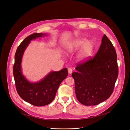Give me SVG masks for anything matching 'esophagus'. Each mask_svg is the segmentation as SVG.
<instances>
[{"instance_id": "obj_1", "label": "esophagus", "mask_w": 130, "mask_h": 130, "mask_svg": "<svg viewBox=\"0 0 130 130\" xmlns=\"http://www.w3.org/2000/svg\"><path fill=\"white\" fill-rule=\"evenodd\" d=\"M68 73L69 74H71L72 72V69L71 68H69L68 69Z\"/></svg>"}]
</instances>
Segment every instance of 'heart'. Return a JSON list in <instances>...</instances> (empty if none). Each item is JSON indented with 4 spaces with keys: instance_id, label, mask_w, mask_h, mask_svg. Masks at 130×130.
<instances>
[{
    "instance_id": "obj_1",
    "label": "heart",
    "mask_w": 130,
    "mask_h": 130,
    "mask_svg": "<svg viewBox=\"0 0 130 130\" xmlns=\"http://www.w3.org/2000/svg\"><path fill=\"white\" fill-rule=\"evenodd\" d=\"M66 48L70 53H74L82 48L78 55V59L80 61H85L92 55L94 44L85 38H79L70 41L67 44Z\"/></svg>"
}]
</instances>
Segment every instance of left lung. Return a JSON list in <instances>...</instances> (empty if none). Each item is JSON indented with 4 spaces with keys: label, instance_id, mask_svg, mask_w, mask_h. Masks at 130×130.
I'll use <instances>...</instances> for the list:
<instances>
[{
    "label": "left lung",
    "instance_id": "1",
    "mask_svg": "<svg viewBox=\"0 0 130 130\" xmlns=\"http://www.w3.org/2000/svg\"><path fill=\"white\" fill-rule=\"evenodd\" d=\"M72 74L77 100L85 106H95L110 96L118 75L117 54L106 35L93 59L76 67Z\"/></svg>",
    "mask_w": 130,
    "mask_h": 130
}]
</instances>
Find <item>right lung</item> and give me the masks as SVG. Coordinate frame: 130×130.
<instances>
[{"label": "right lung", "instance_id": "1", "mask_svg": "<svg viewBox=\"0 0 130 130\" xmlns=\"http://www.w3.org/2000/svg\"><path fill=\"white\" fill-rule=\"evenodd\" d=\"M46 36L47 34L43 33L29 36L19 46L15 54L13 75L17 91L24 101L35 106H43L52 102L61 83L68 76L67 68L52 71L37 82L29 81L23 74L21 62L25 50L32 40Z\"/></svg>", "mask_w": 130, "mask_h": 130}]
</instances>
